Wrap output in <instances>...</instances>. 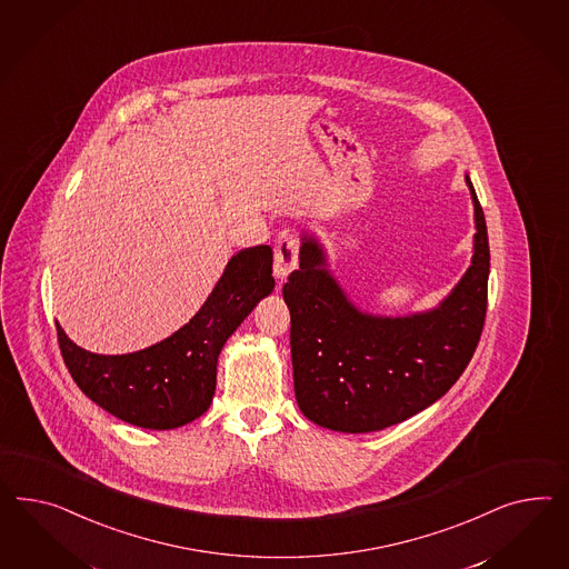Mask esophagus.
<instances>
[{
	"label": "esophagus",
	"instance_id": "34e87169",
	"mask_svg": "<svg viewBox=\"0 0 569 569\" xmlns=\"http://www.w3.org/2000/svg\"><path fill=\"white\" fill-rule=\"evenodd\" d=\"M298 250L300 240L296 231L283 230L277 233L273 244V271L279 279H286L298 267Z\"/></svg>",
	"mask_w": 569,
	"mask_h": 569
}]
</instances>
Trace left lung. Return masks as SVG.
<instances>
[{
	"mask_svg": "<svg viewBox=\"0 0 569 569\" xmlns=\"http://www.w3.org/2000/svg\"><path fill=\"white\" fill-rule=\"evenodd\" d=\"M472 264L446 300L410 317L353 307L329 276L323 248L302 238L288 277L293 391L302 415L341 432H372L422 412L446 396L472 360L487 317L489 236L477 190Z\"/></svg>",
	"mask_w": 569,
	"mask_h": 569,
	"instance_id": "obj_1",
	"label": "left lung"
}]
</instances>
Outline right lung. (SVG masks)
I'll use <instances>...</instances> for the list:
<instances>
[{
	"label": "right lung",
	"instance_id": "add662e5",
	"mask_svg": "<svg viewBox=\"0 0 569 569\" xmlns=\"http://www.w3.org/2000/svg\"><path fill=\"white\" fill-rule=\"evenodd\" d=\"M271 273L269 246L240 250L199 312L173 336L140 352H87L58 325L68 372L89 400L123 422L153 430L188 425L211 406L219 352L257 302L273 292Z\"/></svg>",
	"mask_w": 569,
	"mask_h": 569
}]
</instances>
